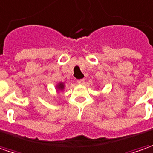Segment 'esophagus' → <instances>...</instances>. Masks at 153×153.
Segmentation results:
<instances>
[{
    "label": "esophagus",
    "mask_w": 153,
    "mask_h": 153,
    "mask_svg": "<svg viewBox=\"0 0 153 153\" xmlns=\"http://www.w3.org/2000/svg\"><path fill=\"white\" fill-rule=\"evenodd\" d=\"M77 83L78 84H84V79H80V80H77Z\"/></svg>",
    "instance_id": "34e87169"
}]
</instances>
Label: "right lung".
<instances>
[{
  "mask_svg": "<svg viewBox=\"0 0 153 153\" xmlns=\"http://www.w3.org/2000/svg\"><path fill=\"white\" fill-rule=\"evenodd\" d=\"M56 88H57V91H62L64 90L65 88V83L64 82H59L57 86H56Z\"/></svg>",
  "mask_w": 153,
  "mask_h": 153,
  "instance_id": "obj_1",
  "label": "right lung"
}]
</instances>
